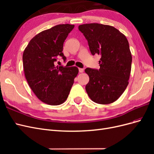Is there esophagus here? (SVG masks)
Masks as SVG:
<instances>
[{
	"mask_svg": "<svg viewBox=\"0 0 154 154\" xmlns=\"http://www.w3.org/2000/svg\"><path fill=\"white\" fill-rule=\"evenodd\" d=\"M83 71H84V69H82V68H79V72H83Z\"/></svg>",
	"mask_w": 154,
	"mask_h": 154,
	"instance_id": "esophagus-1",
	"label": "esophagus"
}]
</instances>
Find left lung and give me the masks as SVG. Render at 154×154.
<instances>
[{"label":"left lung","instance_id":"1","mask_svg":"<svg viewBox=\"0 0 154 154\" xmlns=\"http://www.w3.org/2000/svg\"><path fill=\"white\" fill-rule=\"evenodd\" d=\"M78 29L87 40L92 54L101 56L99 70H85L89 77L85 86L87 94L96 103H113L128 85L132 58L127 38L109 25L92 23L79 26Z\"/></svg>","mask_w":154,"mask_h":154}]
</instances>
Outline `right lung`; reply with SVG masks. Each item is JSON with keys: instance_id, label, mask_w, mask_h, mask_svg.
<instances>
[{"instance_id": "add662e5", "label": "right lung", "mask_w": 154, "mask_h": 154, "mask_svg": "<svg viewBox=\"0 0 154 154\" xmlns=\"http://www.w3.org/2000/svg\"><path fill=\"white\" fill-rule=\"evenodd\" d=\"M74 27L60 24L39 32L29 41L23 53L27 82L36 97L48 105H59L66 101L78 74L76 67L54 65L58 56L66 60L62 53L63 42Z\"/></svg>"}]
</instances>
